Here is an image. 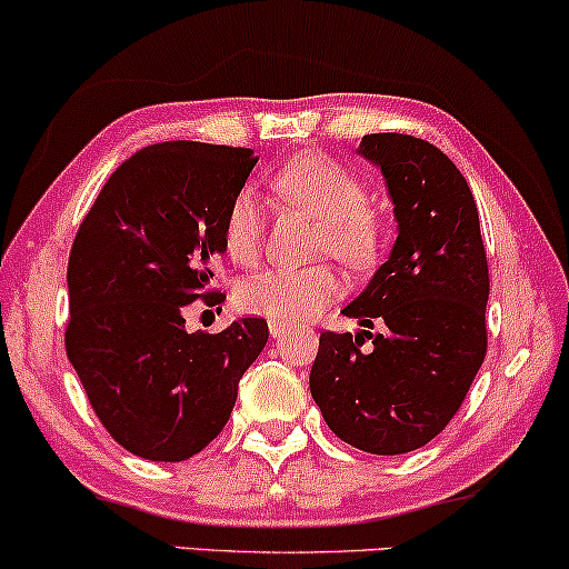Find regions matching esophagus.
I'll return each instance as SVG.
<instances>
[{"label":"esophagus","instance_id":"34e87169","mask_svg":"<svg viewBox=\"0 0 569 569\" xmlns=\"http://www.w3.org/2000/svg\"><path fill=\"white\" fill-rule=\"evenodd\" d=\"M269 333L274 339H282L290 333V323H282V321H269Z\"/></svg>","mask_w":569,"mask_h":569}]
</instances>
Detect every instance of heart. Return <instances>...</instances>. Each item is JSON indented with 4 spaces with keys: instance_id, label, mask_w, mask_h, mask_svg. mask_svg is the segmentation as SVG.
<instances>
[{
    "instance_id": "1",
    "label": "heart",
    "mask_w": 569,
    "mask_h": 569,
    "mask_svg": "<svg viewBox=\"0 0 569 569\" xmlns=\"http://www.w3.org/2000/svg\"><path fill=\"white\" fill-rule=\"evenodd\" d=\"M274 189L323 220L318 251L352 267L372 261L378 251V224L365 212L368 191L360 178L323 154H298L274 176ZM224 251L236 263L251 267L261 253V209L248 189L230 199L222 220ZM341 279L331 267L271 269L248 279L238 290V306L269 321L300 323L321 313L339 298Z\"/></svg>"
}]
</instances>
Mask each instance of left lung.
I'll return each instance as SVG.
<instances>
[{
  "label": "left lung",
  "mask_w": 569,
  "mask_h": 569,
  "mask_svg": "<svg viewBox=\"0 0 569 569\" xmlns=\"http://www.w3.org/2000/svg\"><path fill=\"white\" fill-rule=\"evenodd\" d=\"M357 154L380 168L396 240L341 310L362 331L321 333L310 393L337 438L399 456L446 430L485 362L489 269L477 201L448 154L396 131L362 137ZM372 320L387 331L365 332Z\"/></svg>",
  "instance_id": "1"
}]
</instances>
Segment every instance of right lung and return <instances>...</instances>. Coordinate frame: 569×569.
I'll list each match as a JSON object with an SVG mask.
<instances>
[{"label": "right lung", "mask_w": 569, "mask_h": 569, "mask_svg": "<svg viewBox=\"0 0 569 569\" xmlns=\"http://www.w3.org/2000/svg\"><path fill=\"white\" fill-rule=\"evenodd\" d=\"M253 150L162 142L108 178L77 230L67 267V357L111 438L147 461L204 450L267 347L263 318L220 333L186 331V306L204 300L224 253L222 220L256 166Z\"/></svg>", "instance_id": "1"}]
</instances>
